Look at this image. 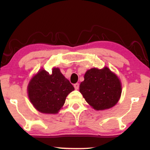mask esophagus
<instances>
[{"instance_id": "obj_1", "label": "esophagus", "mask_w": 150, "mask_h": 150, "mask_svg": "<svg viewBox=\"0 0 150 150\" xmlns=\"http://www.w3.org/2000/svg\"><path fill=\"white\" fill-rule=\"evenodd\" d=\"M74 87L76 90H77L79 87V83H75V84H74Z\"/></svg>"}]
</instances>
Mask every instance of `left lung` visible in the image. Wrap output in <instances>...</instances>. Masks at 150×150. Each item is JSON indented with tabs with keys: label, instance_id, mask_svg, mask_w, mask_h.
<instances>
[{
	"label": "left lung",
	"instance_id": "8db88e82",
	"mask_svg": "<svg viewBox=\"0 0 150 150\" xmlns=\"http://www.w3.org/2000/svg\"><path fill=\"white\" fill-rule=\"evenodd\" d=\"M81 83L79 91L88 105L96 110L110 108L121 96L120 81L107 67L88 70Z\"/></svg>",
	"mask_w": 150,
	"mask_h": 150
}]
</instances>
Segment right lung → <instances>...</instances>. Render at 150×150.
<instances>
[{
  "mask_svg": "<svg viewBox=\"0 0 150 150\" xmlns=\"http://www.w3.org/2000/svg\"><path fill=\"white\" fill-rule=\"evenodd\" d=\"M74 89L59 68H53L52 74L42 69L30 80L28 94L30 102L40 112L57 114L68 94Z\"/></svg>",
  "mask_w": 150,
  "mask_h": 150,
  "instance_id": "right-lung-1",
  "label": "right lung"
}]
</instances>
